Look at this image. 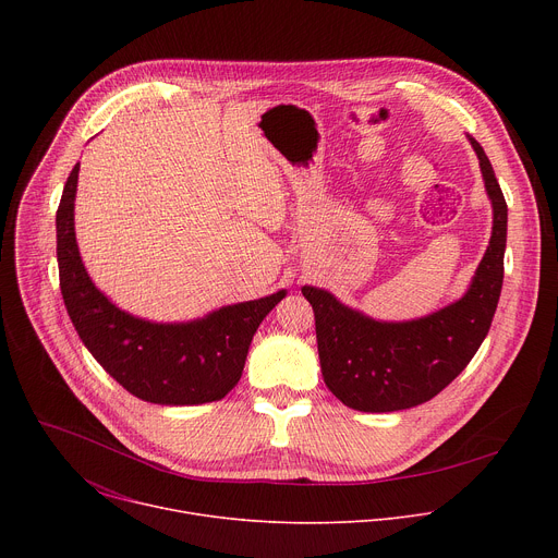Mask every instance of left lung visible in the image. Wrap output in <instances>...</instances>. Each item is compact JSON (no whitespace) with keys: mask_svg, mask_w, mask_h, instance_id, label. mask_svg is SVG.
<instances>
[{"mask_svg":"<svg viewBox=\"0 0 558 558\" xmlns=\"http://www.w3.org/2000/svg\"><path fill=\"white\" fill-rule=\"evenodd\" d=\"M493 201L490 245L468 293L413 323H375L329 291L302 287L315 313V338L327 386L342 404L390 413L424 404L472 360L490 331L504 284L508 205L484 147L470 136Z\"/></svg>","mask_w":558,"mask_h":558,"instance_id":"1","label":"left lung"}]
</instances>
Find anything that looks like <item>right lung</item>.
<instances>
[{
	"label": "right lung",
	"mask_w": 558,
	"mask_h": 558,
	"mask_svg": "<svg viewBox=\"0 0 558 558\" xmlns=\"http://www.w3.org/2000/svg\"><path fill=\"white\" fill-rule=\"evenodd\" d=\"M76 179L78 166L72 168L57 209V263L61 295L78 338L138 400L168 407L222 400L243 375L256 329L287 291L222 306L187 325H156L132 317L93 284L78 256Z\"/></svg>",
	"instance_id": "1"
}]
</instances>
